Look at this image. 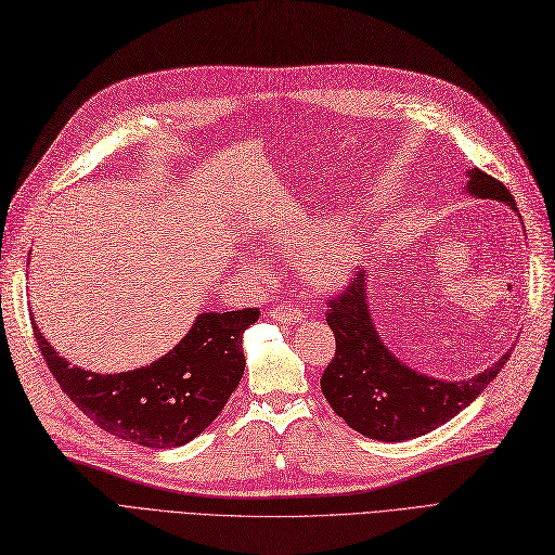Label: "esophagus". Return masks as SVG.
Here are the masks:
<instances>
[{"mask_svg": "<svg viewBox=\"0 0 555 555\" xmlns=\"http://www.w3.org/2000/svg\"><path fill=\"white\" fill-rule=\"evenodd\" d=\"M271 319H275L280 324H298L304 322V310H298L292 304H282L271 310Z\"/></svg>", "mask_w": 555, "mask_h": 555, "instance_id": "esophagus-1", "label": "esophagus"}]
</instances>
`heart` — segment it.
Here are the masks:
<instances>
[{"mask_svg":"<svg viewBox=\"0 0 555 555\" xmlns=\"http://www.w3.org/2000/svg\"><path fill=\"white\" fill-rule=\"evenodd\" d=\"M314 230V222L300 220L278 231L271 241V247L275 251L294 249L310 237L311 241L298 251L296 271L308 287L317 292H333L361 271L367 251L365 236L359 227L351 224L328 227L317 234L313 233ZM255 273L261 275L263 271L255 268Z\"/></svg>","mask_w":555,"mask_h":555,"instance_id":"1","label":"heart"}]
</instances>
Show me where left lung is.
Here are the masks:
<instances>
[{
    "label": "left lung",
    "instance_id": "1",
    "mask_svg": "<svg viewBox=\"0 0 555 555\" xmlns=\"http://www.w3.org/2000/svg\"><path fill=\"white\" fill-rule=\"evenodd\" d=\"M465 176L469 196L500 201L518 215L514 196L500 180L479 169H467ZM371 287L373 282L363 271L331 300L326 322L335 335V357L322 375V391L333 412L365 438L379 442L422 438L465 410L495 379L509 351L483 373L461 382L418 373L379 338Z\"/></svg>",
    "mask_w": 555,
    "mask_h": 555
}]
</instances>
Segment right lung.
I'll use <instances>...</instances> for the list:
<instances>
[{
    "instance_id": "1",
    "label": "right lung",
    "mask_w": 555,
    "mask_h": 555,
    "mask_svg": "<svg viewBox=\"0 0 555 555\" xmlns=\"http://www.w3.org/2000/svg\"><path fill=\"white\" fill-rule=\"evenodd\" d=\"M257 319V308L201 312L169 354L117 375L72 365L31 326L50 373L82 414L120 440L169 449L204 433L236 391L245 371L243 333Z\"/></svg>"
}]
</instances>
